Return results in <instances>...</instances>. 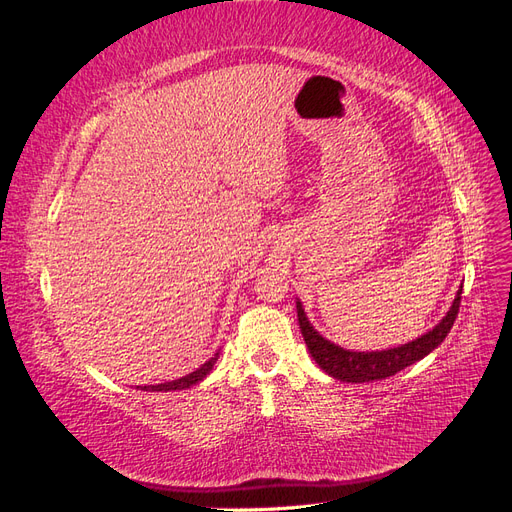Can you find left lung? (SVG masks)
I'll return each mask as SVG.
<instances>
[{
  "label": "left lung",
  "instance_id": "obj_1",
  "mask_svg": "<svg viewBox=\"0 0 512 512\" xmlns=\"http://www.w3.org/2000/svg\"><path fill=\"white\" fill-rule=\"evenodd\" d=\"M459 305H461V292H457L453 307L448 309V314L442 318V322L436 329H431L429 333L414 339V342L406 346L382 350V352H350L327 342V339L320 337L318 331H314L312 324H309L301 303H297V316H299V327H301L305 344L309 348V354L314 356V361L327 371L329 376L342 382H371V380H384L389 376H395L397 371L410 367L416 361H421L423 356H427L433 348H438L444 342V337L451 333V327L459 314Z\"/></svg>",
  "mask_w": 512,
  "mask_h": 512
}]
</instances>
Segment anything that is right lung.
<instances>
[{
  "mask_svg": "<svg viewBox=\"0 0 512 512\" xmlns=\"http://www.w3.org/2000/svg\"><path fill=\"white\" fill-rule=\"evenodd\" d=\"M215 361H218V354L211 356V359H209L203 367H198L196 371H192V374H188V376H183V378L173 380V382L143 386L141 391H181V389H190V386H194L196 382H200V380H203V378L209 374V371H211L213 365H215Z\"/></svg>",
  "mask_w": 512,
  "mask_h": 512,
  "instance_id": "1",
  "label": "right lung"
}]
</instances>
